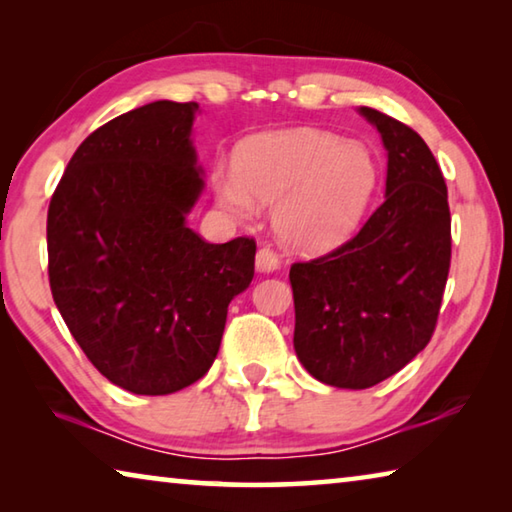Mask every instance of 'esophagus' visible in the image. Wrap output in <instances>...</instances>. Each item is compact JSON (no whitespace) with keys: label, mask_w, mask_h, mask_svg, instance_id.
<instances>
[{"label":"esophagus","mask_w":512,"mask_h":512,"mask_svg":"<svg viewBox=\"0 0 512 512\" xmlns=\"http://www.w3.org/2000/svg\"><path fill=\"white\" fill-rule=\"evenodd\" d=\"M255 266H257L259 273L268 275V273L277 271V266H280V257H277L271 248H262L255 257Z\"/></svg>","instance_id":"34e87169"}]
</instances>
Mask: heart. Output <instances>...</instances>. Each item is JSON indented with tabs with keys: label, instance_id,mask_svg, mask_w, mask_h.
I'll use <instances>...</instances> for the list:
<instances>
[{
	"label": "heart",
	"instance_id": "heart-1",
	"mask_svg": "<svg viewBox=\"0 0 512 512\" xmlns=\"http://www.w3.org/2000/svg\"><path fill=\"white\" fill-rule=\"evenodd\" d=\"M377 183L370 151L314 128L253 135L235 151V169L212 173L225 214L248 221L273 205V230L296 253L336 248L357 228Z\"/></svg>",
	"mask_w": 512,
	"mask_h": 512
}]
</instances>
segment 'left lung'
I'll return each instance as SVG.
<instances>
[{"label": "left lung", "instance_id": "left-lung-1", "mask_svg": "<svg viewBox=\"0 0 512 512\" xmlns=\"http://www.w3.org/2000/svg\"><path fill=\"white\" fill-rule=\"evenodd\" d=\"M386 149V194L348 244L293 264V348L311 377L370 388L418 357L436 327L452 257L443 171L422 137L359 108Z\"/></svg>", "mask_w": 512, "mask_h": 512}]
</instances>
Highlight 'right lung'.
<instances>
[{"mask_svg":"<svg viewBox=\"0 0 512 512\" xmlns=\"http://www.w3.org/2000/svg\"><path fill=\"white\" fill-rule=\"evenodd\" d=\"M198 103L153 101L94 131L49 203L51 296L94 368L135 395H169L216 359L255 241L207 244L187 225L205 189Z\"/></svg>","mask_w":512,"mask_h":512,"instance_id":"obj_1","label":"right lung"}]
</instances>
